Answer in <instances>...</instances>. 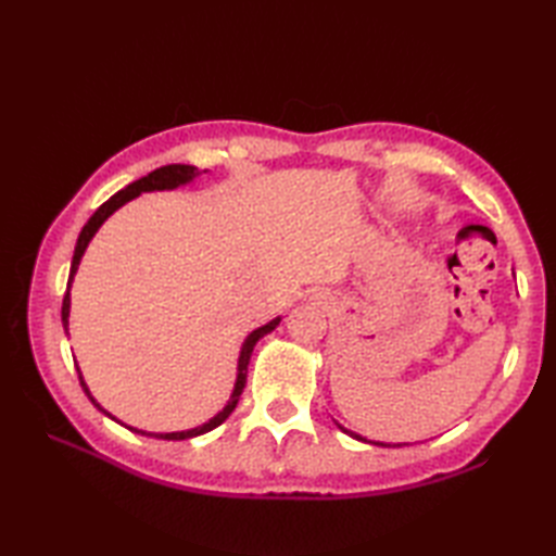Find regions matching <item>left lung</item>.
<instances>
[{
    "instance_id": "8db88e82",
    "label": "left lung",
    "mask_w": 556,
    "mask_h": 556,
    "mask_svg": "<svg viewBox=\"0 0 556 556\" xmlns=\"http://www.w3.org/2000/svg\"><path fill=\"white\" fill-rule=\"evenodd\" d=\"M341 430H344V428H341ZM344 432H349L351 437H356V440H363V437H361V434H353L351 430H344ZM363 442H365V440H363ZM377 444H380V442H377ZM382 446H387V444H382Z\"/></svg>"
}]
</instances>
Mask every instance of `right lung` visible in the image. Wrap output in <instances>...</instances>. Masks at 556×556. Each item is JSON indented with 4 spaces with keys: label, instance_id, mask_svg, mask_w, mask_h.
Masks as SVG:
<instances>
[{
    "label": "right lung",
    "instance_id": "obj_1",
    "mask_svg": "<svg viewBox=\"0 0 556 556\" xmlns=\"http://www.w3.org/2000/svg\"><path fill=\"white\" fill-rule=\"evenodd\" d=\"M198 174H200V172H198L195 167H191V164H164V167H160V169H155V172H150L148 176H143V179H138V181H134V184H128L126 188H122L119 193H114V195L108 200V203H102V205L96 210V215H92V217L86 222V227L80 229V233H78V241H76V251H74V260H71L68 285H66V293H64V301H62V323H64V327L68 325V305H71V301H68V287H71V279H74L76 269H78V263H80V255L86 253V248H88V243H90L92 236H96V231L100 229V224H102L104 219H108L116 207H122L124 203H128V200L136 198V195H140L143 191H164V188H176L179 184L191 181L193 176H198ZM277 325H279V317H277V320L267 323L265 327L255 329V332L245 339V344H243V349H241V356H239V375H236L233 394H231V399H229V404L224 406V408L217 413L215 418L207 420L205 425H200V428L186 430V432H167V434H150V437H157V440H191V437H198V434H203V432L215 430L217 425H222L224 420H227V418L231 416V410L236 408V404H239L241 392H243V387H245L248 361H251L253 346L257 344L260 337H265L267 332H271V329H275ZM76 370H78V368H76ZM78 380H80L83 392L88 394V399L92 401V404H96L102 413H108V410H104V408L98 404L96 399L90 396L88 387H86V382H83L80 372H78ZM108 416H110V413H108ZM128 430H134V428H128ZM134 432H138V434H148V432H140V430H134Z\"/></svg>",
    "mask_w": 556,
    "mask_h": 556
}]
</instances>
